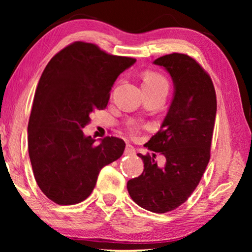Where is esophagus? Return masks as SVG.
Returning a JSON list of instances; mask_svg holds the SVG:
<instances>
[{
	"mask_svg": "<svg viewBox=\"0 0 252 252\" xmlns=\"http://www.w3.org/2000/svg\"><path fill=\"white\" fill-rule=\"evenodd\" d=\"M125 154L126 155H134L135 154V149H134V147L130 146V144H127L126 149H125Z\"/></svg>",
	"mask_w": 252,
	"mask_h": 252,
	"instance_id": "1",
	"label": "esophagus"
}]
</instances>
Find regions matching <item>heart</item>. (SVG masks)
Returning a JSON list of instances; mask_svg holds the SVG:
<instances>
[{"label":"heart","mask_w":252,"mask_h":252,"mask_svg":"<svg viewBox=\"0 0 252 252\" xmlns=\"http://www.w3.org/2000/svg\"><path fill=\"white\" fill-rule=\"evenodd\" d=\"M158 87H167L168 82L163 75L157 73V72H147L143 77V88H158Z\"/></svg>","instance_id":"heart-1"}]
</instances>
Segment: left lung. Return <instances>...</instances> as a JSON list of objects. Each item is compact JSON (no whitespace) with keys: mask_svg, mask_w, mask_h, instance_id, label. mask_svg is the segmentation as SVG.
I'll return each mask as SVG.
<instances>
[{"mask_svg":"<svg viewBox=\"0 0 252 252\" xmlns=\"http://www.w3.org/2000/svg\"><path fill=\"white\" fill-rule=\"evenodd\" d=\"M154 64L170 73L173 98L160 129L144 144L154 154H137L144 170L127 182V190L141 208L165 213L187 201L208 166L217 97L210 75L188 55H165ZM156 152L167 158L164 168L157 165Z\"/></svg>","mask_w":252,"mask_h":252,"instance_id":"obj_1","label":"left lung"}]
</instances>
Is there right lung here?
Returning a JSON list of instances; mask_svg holds the SVG:
<instances>
[{"label": "right lung", "instance_id": "add662e5", "mask_svg": "<svg viewBox=\"0 0 252 252\" xmlns=\"http://www.w3.org/2000/svg\"><path fill=\"white\" fill-rule=\"evenodd\" d=\"M135 62L77 41L44 68L27 127L29 154L37 186L56 204L85 201L102 167L125 150L122 139L106 136L96 144L82 128L95 110L106 108L117 78Z\"/></svg>", "mask_w": 252, "mask_h": 252}]
</instances>
